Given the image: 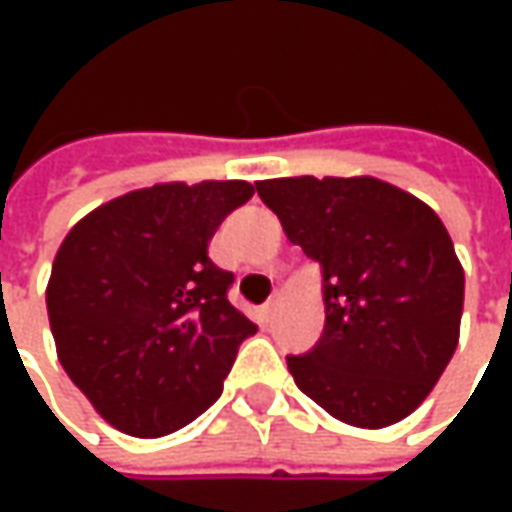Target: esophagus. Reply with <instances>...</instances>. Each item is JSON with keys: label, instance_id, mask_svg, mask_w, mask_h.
Masks as SVG:
<instances>
[{"label": "esophagus", "instance_id": "obj_1", "mask_svg": "<svg viewBox=\"0 0 512 512\" xmlns=\"http://www.w3.org/2000/svg\"><path fill=\"white\" fill-rule=\"evenodd\" d=\"M279 302H282V296H279V293H273V296L267 299V302H265V316H267V319H273V313H276Z\"/></svg>", "mask_w": 512, "mask_h": 512}]
</instances>
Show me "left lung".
Masks as SVG:
<instances>
[{
  "instance_id": "8db88e82",
  "label": "left lung",
  "mask_w": 512,
  "mask_h": 512,
  "mask_svg": "<svg viewBox=\"0 0 512 512\" xmlns=\"http://www.w3.org/2000/svg\"><path fill=\"white\" fill-rule=\"evenodd\" d=\"M256 190L322 273V339L287 356L296 387L353 427L402 422L459 344L464 270L442 219L373 176H290Z\"/></svg>"
}]
</instances>
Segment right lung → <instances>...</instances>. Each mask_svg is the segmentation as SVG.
<instances>
[{
    "label": "right lung",
    "mask_w": 512,
    "mask_h": 512,
    "mask_svg": "<svg viewBox=\"0 0 512 512\" xmlns=\"http://www.w3.org/2000/svg\"><path fill=\"white\" fill-rule=\"evenodd\" d=\"M250 196L242 179L130 190L56 250L45 290L56 356L116 430L159 439L222 396L256 325L227 302L233 273L210 262L207 242Z\"/></svg>",
    "instance_id": "add662e5"
}]
</instances>
